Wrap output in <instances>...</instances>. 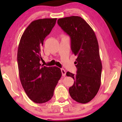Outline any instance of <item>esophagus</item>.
I'll list each match as a JSON object with an SVG mask.
<instances>
[{
  "label": "esophagus",
  "mask_w": 122,
  "mask_h": 122,
  "mask_svg": "<svg viewBox=\"0 0 122 122\" xmlns=\"http://www.w3.org/2000/svg\"><path fill=\"white\" fill-rule=\"evenodd\" d=\"M61 73H62V76H65L66 74V70L64 69H63V68H61Z\"/></svg>",
  "instance_id": "1"
}]
</instances>
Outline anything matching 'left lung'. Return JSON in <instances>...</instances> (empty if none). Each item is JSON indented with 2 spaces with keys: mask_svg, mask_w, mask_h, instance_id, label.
I'll use <instances>...</instances> for the list:
<instances>
[{
  "mask_svg": "<svg viewBox=\"0 0 122 122\" xmlns=\"http://www.w3.org/2000/svg\"><path fill=\"white\" fill-rule=\"evenodd\" d=\"M57 22L71 38V51L77 56L74 62L76 74L69 71L66 74L74 81L69 89L70 96L78 103H88L96 96L101 86L102 65L96 34L80 16L61 18Z\"/></svg>",
  "mask_w": 122,
  "mask_h": 122,
  "instance_id": "left-lung-1",
  "label": "left lung"
}]
</instances>
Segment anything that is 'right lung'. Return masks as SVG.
I'll return each instance as SVG.
<instances>
[{
	"mask_svg": "<svg viewBox=\"0 0 122 122\" xmlns=\"http://www.w3.org/2000/svg\"><path fill=\"white\" fill-rule=\"evenodd\" d=\"M56 18L34 20L21 36L18 46L17 61L19 77L23 89L31 101L46 103L52 98L61 78L57 66H46L40 63L44 40L56 24Z\"/></svg>",
	"mask_w": 122,
	"mask_h": 122,
	"instance_id": "1",
	"label": "right lung"
}]
</instances>
